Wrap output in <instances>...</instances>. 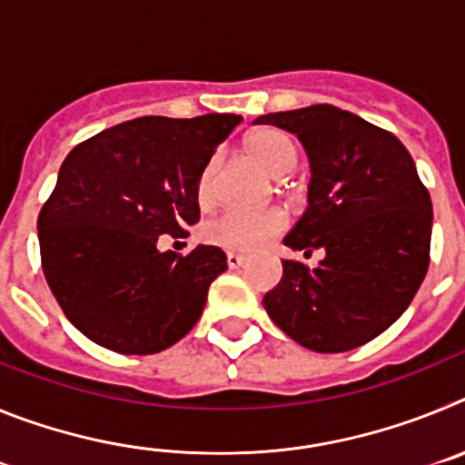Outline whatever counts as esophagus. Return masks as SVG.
<instances>
[{
	"label": "esophagus",
	"mask_w": 465,
	"mask_h": 465,
	"mask_svg": "<svg viewBox=\"0 0 465 465\" xmlns=\"http://www.w3.org/2000/svg\"><path fill=\"white\" fill-rule=\"evenodd\" d=\"M244 261H246V258L242 256V253H235V252H228V253H225V262H228V268H230V270L242 268V265H244Z\"/></svg>",
	"instance_id": "obj_1"
}]
</instances>
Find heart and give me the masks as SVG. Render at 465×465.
I'll return each mask as SVG.
<instances>
[{
	"mask_svg": "<svg viewBox=\"0 0 465 465\" xmlns=\"http://www.w3.org/2000/svg\"><path fill=\"white\" fill-rule=\"evenodd\" d=\"M246 151L256 160L262 170L274 179H283L298 167V149L289 137L272 127L256 130L246 139ZM221 155L213 153L197 174L195 197L203 207H209L216 200L219 188ZM286 228V213L282 209H262V212H242L228 209L216 219L207 221L203 228V240L207 244L221 246L228 252H256L262 244H268L272 237Z\"/></svg>",
	"mask_w": 465,
	"mask_h": 465,
	"instance_id": "heart-1",
	"label": "heart"
}]
</instances>
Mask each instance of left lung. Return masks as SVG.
I'll use <instances>...</instances> for the list:
<instances>
[{
  "instance_id": "obj_1",
  "label": "left lung",
  "mask_w": 465,
  "mask_h": 465,
  "mask_svg": "<svg viewBox=\"0 0 465 465\" xmlns=\"http://www.w3.org/2000/svg\"><path fill=\"white\" fill-rule=\"evenodd\" d=\"M298 134L312 165L310 207L283 244L322 249L319 268L283 261L262 298L291 340L340 354L375 340L408 310L430 261L433 207L408 149L332 104L256 118Z\"/></svg>"
}]
</instances>
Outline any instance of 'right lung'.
<instances>
[{"label": "right lung", "mask_w": 465, "mask_h": 465, "mask_svg": "<svg viewBox=\"0 0 465 465\" xmlns=\"http://www.w3.org/2000/svg\"><path fill=\"white\" fill-rule=\"evenodd\" d=\"M242 118L142 116L74 146L39 212L41 268L64 316L118 354H158L197 323L228 262L219 246L182 256L160 235L200 221L197 174Z\"/></svg>", "instance_id": "1"}]
</instances>
